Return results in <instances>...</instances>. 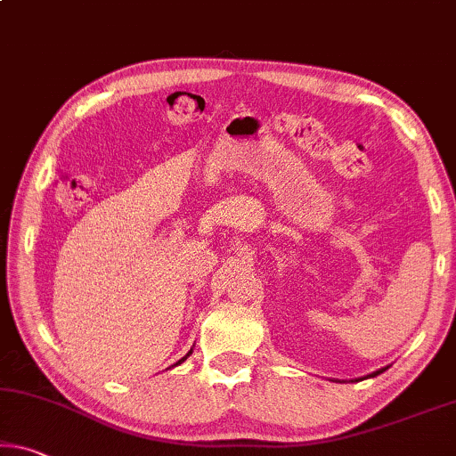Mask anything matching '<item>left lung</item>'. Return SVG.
Returning <instances> with one entry per match:
<instances>
[{
    "label": "left lung",
    "mask_w": 456,
    "mask_h": 456,
    "mask_svg": "<svg viewBox=\"0 0 456 456\" xmlns=\"http://www.w3.org/2000/svg\"><path fill=\"white\" fill-rule=\"evenodd\" d=\"M381 371H384V370H379V371H375V373H371V375H370V378H375V375H378V373H381Z\"/></svg>",
    "instance_id": "1"
}]
</instances>
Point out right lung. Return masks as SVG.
Returning <instances> with one entry per match:
<instances>
[{"label": "right lung", "mask_w": 456, "mask_h": 456, "mask_svg": "<svg viewBox=\"0 0 456 456\" xmlns=\"http://www.w3.org/2000/svg\"><path fill=\"white\" fill-rule=\"evenodd\" d=\"M186 357H189V355H186ZM186 357H183V359H180V361H184V359H186ZM180 361H178V363H180Z\"/></svg>", "instance_id": "right-lung-1"}]
</instances>
